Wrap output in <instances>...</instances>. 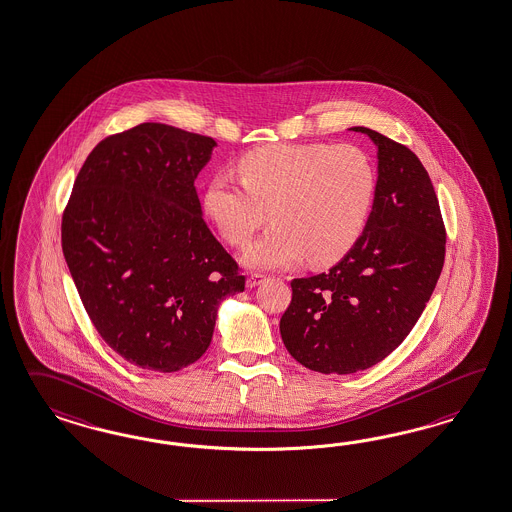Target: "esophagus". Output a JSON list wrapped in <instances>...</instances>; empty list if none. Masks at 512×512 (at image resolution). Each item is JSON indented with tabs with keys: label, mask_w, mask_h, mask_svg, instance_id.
Instances as JSON below:
<instances>
[{
	"label": "esophagus",
	"mask_w": 512,
	"mask_h": 512,
	"mask_svg": "<svg viewBox=\"0 0 512 512\" xmlns=\"http://www.w3.org/2000/svg\"><path fill=\"white\" fill-rule=\"evenodd\" d=\"M263 282H265V276L254 273V275H250L249 278H247V288H256V286H260Z\"/></svg>",
	"instance_id": "esophagus-1"
}]
</instances>
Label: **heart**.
Masks as SVG:
<instances>
[{"instance_id":"heart-1","label":"heart","mask_w":512,"mask_h":512,"mask_svg":"<svg viewBox=\"0 0 512 512\" xmlns=\"http://www.w3.org/2000/svg\"><path fill=\"white\" fill-rule=\"evenodd\" d=\"M239 180L219 172L204 193V208L224 239L245 245L250 267L276 269L308 260L338 262L366 228L377 193L371 158L354 145H271L245 154Z\"/></svg>"}]
</instances>
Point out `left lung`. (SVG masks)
Masks as SVG:
<instances>
[{"mask_svg": "<svg viewBox=\"0 0 512 512\" xmlns=\"http://www.w3.org/2000/svg\"><path fill=\"white\" fill-rule=\"evenodd\" d=\"M377 146V193L353 249L327 273L295 278L280 319L289 354L319 373L379 364L423 314L444 267L446 230L433 182L407 146L364 126Z\"/></svg>", "mask_w": 512, "mask_h": 512, "instance_id": "obj_1", "label": "left lung"}]
</instances>
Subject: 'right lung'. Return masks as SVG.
<instances>
[{"mask_svg": "<svg viewBox=\"0 0 512 512\" xmlns=\"http://www.w3.org/2000/svg\"><path fill=\"white\" fill-rule=\"evenodd\" d=\"M215 146L143 122L104 139L74 182L61 226L66 265L92 325L133 366L172 373L197 362L219 304L245 289L195 187Z\"/></svg>", "mask_w": 512, "mask_h": 512, "instance_id": "add662e5", "label": "right lung"}]
</instances>
